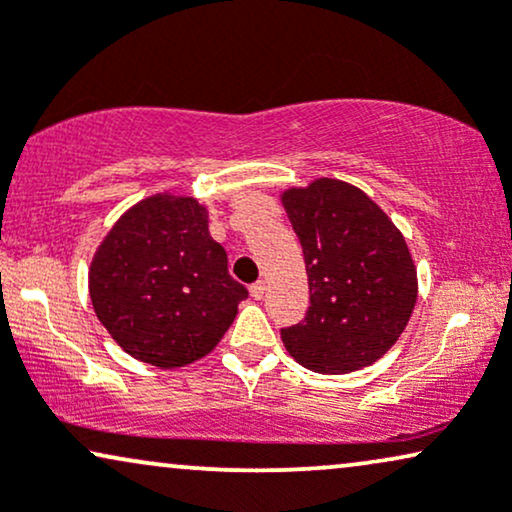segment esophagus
<instances>
[{
  "instance_id": "34e87169",
  "label": "esophagus",
  "mask_w": 512,
  "mask_h": 512,
  "mask_svg": "<svg viewBox=\"0 0 512 512\" xmlns=\"http://www.w3.org/2000/svg\"><path fill=\"white\" fill-rule=\"evenodd\" d=\"M249 294L254 296L256 301H258V298H263V294H265V282H263V280H258V282L251 284V287H249Z\"/></svg>"
}]
</instances>
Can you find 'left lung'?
I'll use <instances>...</instances> for the list:
<instances>
[{"instance_id": "1", "label": "left lung", "mask_w": 512, "mask_h": 512, "mask_svg": "<svg viewBox=\"0 0 512 512\" xmlns=\"http://www.w3.org/2000/svg\"><path fill=\"white\" fill-rule=\"evenodd\" d=\"M303 247L310 308L282 329L298 364L350 374L393 348L414 313L416 265L386 211L355 185L315 178L280 195Z\"/></svg>"}]
</instances>
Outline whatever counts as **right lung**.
Instances as JSON below:
<instances>
[{
    "instance_id": "obj_1",
    "label": "right lung",
    "mask_w": 512,
    "mask_h": 512,
    "mask_svg": "<svg viewBox=\"0 0 512 512\" xmlns=\"http://www.w3.org/2000/svg\"><path fill=\"white\" fill-rule=\"evenodd\" d=\"M89 296L124 353L176 369L216 348L249 291L230 277L207 207L157 192L126 209L98 244Z\"/></svg>"
}]
</instances>
